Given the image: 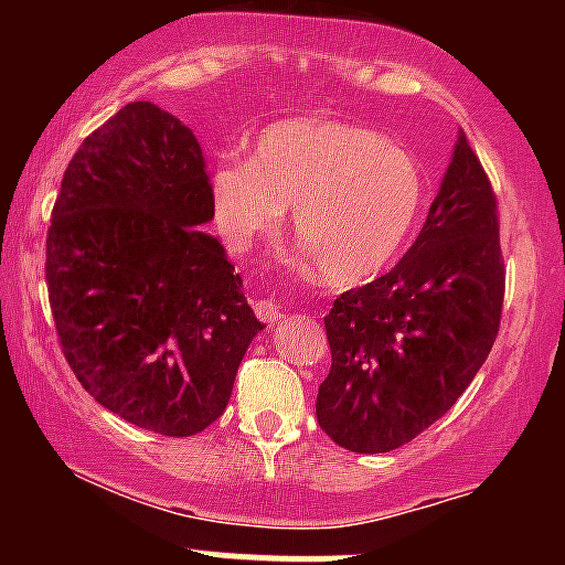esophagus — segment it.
Here are the masks:
<instances>
[{"instance_id": "esophagus-1", "label": "esophagus", "mask_w": 565, "mask_h": 565, "mask_svg": "<svg viewBox=\"0 0 565 565\" xmlns=\"http://www.w3.org/2000/svg\"><path fill=\"white\" fill-rule=\"evenodd\" d=\"M255 313L260 316L265 323H276L287 316V305L278 302L276 297H263V300H257L255 305Z\"/></svg>"}]
</instances>
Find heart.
Returning <instances> with one entry per match:
<instances>
[{
	"label": "heart",
	"instance_id": "1",
	"mask_svg": "<svg viewBox=\"0 0 565 565\" xmlns=\"http://www.w3.org/2000/svg\"><path fill=\"white\" fill-rule=\"evenodd\" d=\"M215 217L236 244L281 223L321 274L359 284L380 274L423 206V172L374 129L340 119H287L260 135L252 159H225L212 174Z\"/></svg>",
	"mask_w": 565,
	"mask_h": 565
}]
</instances>
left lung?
<instances>
[{"instance_id":"left-lung-1","label":"left lung","mask_w":565,"mask_h":565,"mask_svg":"<svg viewBox=\"0 0 565 565\" xmlns=\"http://www.w3.org/2000/svg\"><path fill=\"white\" fill-rule=\"evenodd\" d=\"M504 300L497 196L465 132L417 242L393 270L337 297L332 369L316 417L342 449L382 454L417 438L468 391Z\"/></svg>"}]
</instances>
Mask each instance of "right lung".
I'll return each instance as SVG.
<instances>
[{
    "mask_svg": "<svg viewBox=\"0 0 565 565\" xmlns=\"http://www.w3.org/2000/svg\"><path fill=\"white\" fill-rule=\"evenodd\" d=\"M199 140L148 100L127 103L68 161L47 231L63 355L100 406L185 438L228 406L263 332L223 244Z\"/></svg>",
    "mask_w": 565,
    "mask_h": 565,
    "instance_id": "right-lung-1",
    "label": "right lung"
}]
</instances>
